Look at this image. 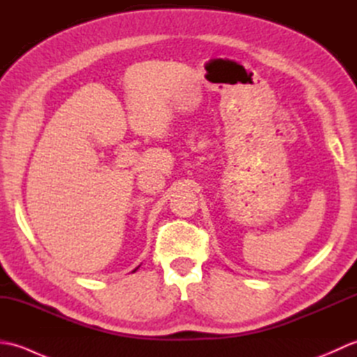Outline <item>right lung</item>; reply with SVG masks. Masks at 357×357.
<instances>
[{
	"label": "right lung",
	"mask_w": 357,
	"mask_h": 357,
	"mask_svg": "<svg viewBox=\"0 0 357 357\" xmlns=\"http://www.w3.org/2000/svg\"><path fill=\"white\" fill-rule=\"evenodd\" d=\"M138 268H139V265H138V267H136V268H135V270H133V273H135V271H136V270H138Z\"/></svg>",
	"instance_id": "add662e5"
}]
</instances>
